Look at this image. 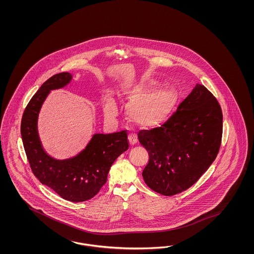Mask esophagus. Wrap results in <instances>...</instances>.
Wrapping results in <instances>:
<instances>
[{"label":"esophagus","instance_id":"34e87169","mask_svg":"<svg viewBox=\"0 0 254 254\" xmlns=\"http://www.w3.org/2000/svg\"><path fill=\"white\" fill-rule=\"evenodd\" d=\"M128 140H129L130 145H135L137 143V141H138V137H137V135L135 133H131V134L128 135Z\"/></svg>","mask_w":254,"mask_h":254}]
</instances>
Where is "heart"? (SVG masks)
Listing matches in <instances>:
<instances>
[{"label": "heart", "mask_w": 254, "mask_h": 254, "mask_svg": "<svg viewBox=\"0 0 254 254\" xmlns=\"http://www.w3.org/2000/svg\"><path fill=\"white\" fill-rule=\"evenodd\" d=\"M154 84V81H144L134 93V97L137 98L132 99L127 105L128 118L141 127H156L164 123L177 102V94L169 87H157L137 97L143 89L149 88ZM104 114L109 119H113L116 116L117 107L114 100H106Z\"/></svg>", "instance_id": "b5f03b06"}]
</instances>
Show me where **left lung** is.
Segmentation results:
<instances>
[{
    "label": "left lung",
    "instance_id": "8db88e82",
    "mask_svg": "<svg viewBox=\"0 0 254 254\" xmlns=\"http://www.w3.org/2000/svg\"><path fill=\"white\" fill-rule=\"evenodd\" d=\"M222 135L221 106L197 84L160 127L138 132V140L149 154L142 171L145 184L168 196L187 190L215 160Z\"/></svg>",
    "mask_w": 254,
    "mask_h": 254
}]
</instances>
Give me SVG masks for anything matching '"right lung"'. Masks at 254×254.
Instances as JSON below:
<instances>
[{"instance_id":"right-lung-1","label":"right lung","mask_w":254,"mask_h":254,"mask_svg":"<svg viewBox=\"0 0 254 254\" xmlns=\"http://www.w3.org/2000/svg\"><path fill=\"white\" fill-rule=\"evenodd\" d=\"M71 78L69 72H61L41 85L24 111L20 132L31 170L41 184L63 199L83 202L91 199L106 184L110 168L128 149V141L127 130L95 134L85 149L72 158L58 160L46 154L39 138V113L50 91L68 85Z\"/></svg>"}]
</instances>
